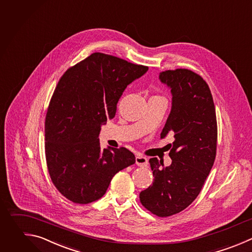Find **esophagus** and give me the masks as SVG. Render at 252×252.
Segmentation results:
<instances>
[{"mask_svg": "<svg viewBox=\"0 0 252 252\" xmlns=\"http://www.w3.org/2000/svg\"><path fill=\"white\" fill-rule=\"evenodd\" d=\"M136 164H137L138 166L144 167V166H147V165L149 164V160H148L147 158L138 155V156L136 157Z\"/></svg>", "mask_w": 252, "mask_h": 252, "instance_id": "obj_1", "label": "esophagus"}]
</instances>
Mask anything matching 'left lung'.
I'll use <instances>...</instances> for the list:
<instances>
[{
	"instance_id": "obj_1",
	"label": "left lung",
	"mask_w": 252,
	"mask_h": 252,
	"mask_svg": "<svg viewBox=\"0 0 252 252\" xmlns=\"http://www.w3.org/2000/svg\"><path fill=\"white\" fill-rule=\"evenodd\" d=\"M159 81L170 90L171 109L160 138L173 135L171 164L150 159L154 182L140 193L142 205L158 217L187 208L199 195L216 158L217 119L207 83L187 69L165 71ZM163 168H160V165Z\"/></svg>"
}]
</instances>
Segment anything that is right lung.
<instances>
[{"label":"right lung","instance_id":"obj_1","mask_svg":"<svg viewBox=\"0 0 252 252\" xmlns=\"http://www.w3.org/2000/svg\"><path fill=\"white\" fill-rule=\"evenodd\" d=\"M148 67L94 53L60 79L45 119V154L53 184L77 204L100 199L112 177L135 163L126 148H100L99 133L114 118L127 88Z\"/></svg>","mask_w":252,"mask_h":252}]
</instances>
